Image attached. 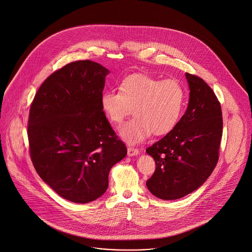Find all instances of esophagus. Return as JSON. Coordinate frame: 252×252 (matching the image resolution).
Returning <instances> with one entry per match:
<instances>
[{
  "mask_svg": "<svg viewBox=\"0 0 252 252\" xmlns=\"http://www.w3.org/2000/svg\"><path fill=\"white\" fill-rule=\"evenodd\" d=\"M140 151L137 148H133V147H128L127 148V155L128 157L137 156L139 155Z\"/></svg>",
  "mask_w": 252,
  "mask_h": 252,
  "instance_id": "1",
  "label": "esophagus"
}]
</instances>
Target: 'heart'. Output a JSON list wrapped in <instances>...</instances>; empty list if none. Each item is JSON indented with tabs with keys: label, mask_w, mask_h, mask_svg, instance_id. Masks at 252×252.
<instances>
[{
	"label": "heart",
	"mask_w": 252,
	"mask_h": 252,
	"mask_svg": "<svg viewBox=\"0 0 252 252\" xmlns=\"http://www.w3.org/2000/svg\"><path fill=\"white\" fill-rule=\"evenodd\" d=\"M100 103L115 125L123 124L134 109L136 117L121 128L119 135L126 143L137 144L151 133L162 136L177 126L184 108L185 90L176 79L132 74L122 80L119 92H103Z\"/></svg>",
	"instance_id": "heart-1"
}]
</instances>
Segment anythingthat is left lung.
Masks as SVG:
<instances>
[{"mask_svg": "<svg viewBox=\"0 0 252 252\" xmlns=\"http://www.w3.org/2000/svg\"><path fill=\"white\" fill-rule=\"evenodd\" d=\"M189 104L177 126L146 149L156 162L146 181L159 199L175 200L198 189L213 173L222 138V111L214 91L203 79L185 73Z\"/></svg>", "mask_w": 252, "mask_h": 252, "instance_id": "8db88e82", "label": "left lung"}]
</instances>
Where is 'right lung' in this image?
Listing matches in <instances>:
<instances>
[{
    "instance_id": "right-lung-1",
    "label": "right lung",
    "mask_w": 252,
    "mask_h": 252,
    "mask_svg": "<svg viewBox=\"0 0 252 252\" xmlns=\"http://www.w3.org/2000/svg\"><path fill=\"white\" fill-rule=\"evenodd\" d=\"M108 73L92 60L69 63L39 87L29 111L28 140L36 173L74 203L102 196L110 169L127 153L101 108Z\"/></svg>"
}]
</instances>
